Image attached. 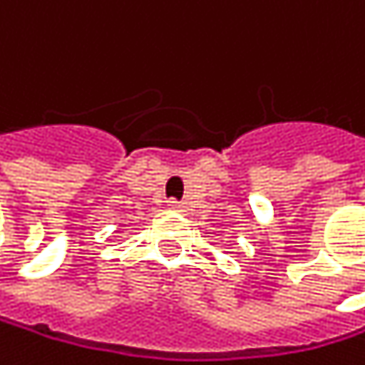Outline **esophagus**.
Listing matches in <instances>:
<instances>
[{
	"instance_id": "34e87169",
	"label": "esophagus",
	"mask_w": 365,
	"mask_h": 365,
	"mask_svg": "<svg viewBox=\"0 0 365 365\" xmlns=\"http://www.w3.org/2000/svg\"><path fill=\"white\" fill-rule=\"evenodd\" d=\"M168 210H173V212H184L186 210V203H181L177 199H170L168 201Z\"/></svg>"
}]
</instances>
